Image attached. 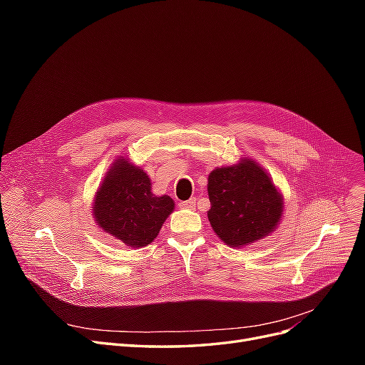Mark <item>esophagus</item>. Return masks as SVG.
Returning <instances> with one entry per match:
<instances>
[{
	"label": "esophagus",
	"instance_id": "1",
	"mask_svg": "<svg viewBox=\"0 0 365 365\" xmlns=\"http://www.w3.org/2000/svg\"><path fill=\"white\" fill-rule=\"evenodd\" d=\"M180 208H195V205H196V197H190V200H187V201H181L180 204Z\"/></svg>",
	"mask_w": 365,
	"mask_h": 365
}]
</instances>
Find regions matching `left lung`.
I'll return each instance as SVG.
<instances>
[{"instance_id": "left-lung-1", "label": "left lung", "mask_w": 365, "mask_h": 365, "mask_svg": "<svg viewBox=\"0 0 365 365\" xmlns=\"http://www.w3.org/2000/svg\"><path fill=\"white\" fill-rule=\"evenodd\" d=\"M208 220L230 247H245L268 236L280 222L283 197L269 175L250 158L208 175Z\"/></svg>"}]
</instances>
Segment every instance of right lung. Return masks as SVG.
Here are the masks:
<instances>
[{"instance_id":"1","label":"right lung","mask_w":365,"mask_h":365,"mask_svg":"<svg viewBox=\"0 0 365 365\" xmlns=\"http://www.w3.org/2000/svg\"><path fill=\"white\" fill-rule=\"evenodd\" d=\"M150 185L145 170L123 157L115 160L94 197L97 225L128 247L149 245L175 208L170 196H155Z\"/></svg>"}]
</instances>
